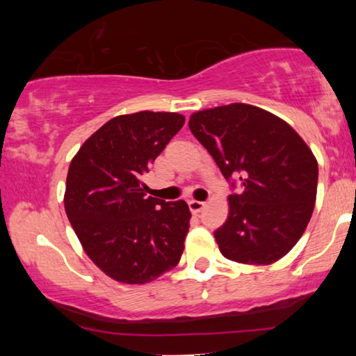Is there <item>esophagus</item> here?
Masks as SVG:
<instances>
[{
	"label": "esophagus",
	"mask_w": 356,
	"mask_h": 356,
	"mask_svg": "<svg viewBox=\"0 0 356 356\" xmlns=\"http://www.w3.org/2000/svg\"><path fill=\"white\" fill-rule=\"evenodd\" d=\"M188 206H189V211H191L193 213H199L204 209V206H206V202H201V201H189L188 202Z\"/></svg>",
	"instance_id": "1"
}]
</instances>
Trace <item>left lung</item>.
<instances>
[{"mask_svg":"<svg viewBox=\"0 0 356 356\" xmlns=\"http://www.w3.org/2000/svg\"><path fill=\"white\" fill-rule=\"evenodd\" d=\"M189 129L232 188L230 211L213 232L220 252L241 264H272L306 230L318 191V162L298 133L246 104L193 113Z\"/></svg>","mask_w":356,"mask_h":356,"instance_id":"1","label":"left lung"}]
</instances>
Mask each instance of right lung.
<instances>
[{
    "label": "right lung",
    "mask_w": 356,
    "mask_h": 356,
    "mask_svg": "<svg viewBox=\"0 0 356 356\" xmlns=\"http://www.w3.org/2000/svg\"><path fill=\"white\" fill-rule=\"evenodd\" d=\"M167 111L121 115L82 144L67 170L65 209L87 256L111 279L147 284L181 259L188 204L145 196L150 163L183 128Z\"/></svg>",
    "instance_id": "add662e5"
}]
</instances>
